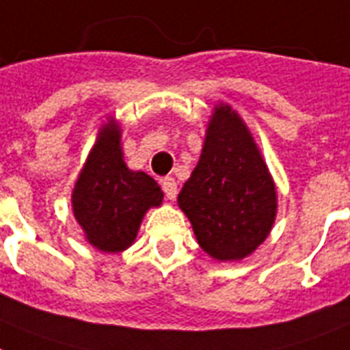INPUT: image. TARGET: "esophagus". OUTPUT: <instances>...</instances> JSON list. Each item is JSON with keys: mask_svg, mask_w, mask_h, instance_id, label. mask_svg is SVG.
<instances>
[{"mask_svg": "<svg viewBox=\"0 0 350 350\" xmlns=\"http://www.w3.org/2000/svg\"><path fill=\"white\" fill-rule=\"evenodd\" d=\"M161 189H163L169 200H174L176 194H178V183H176L174 178H163L161 180Z\"/></svg>", "mask_w": 350, "mask_h": 350, "instance_id": "esophagus-1", "label": "esophagus"}]
</instances>
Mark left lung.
<instances>
[{
  "instance_id": "left-lung-1",
  "label": "left lung",
  "mask_w": 350,
  "mask_h": 350,
  "mask_svg": "<svg viewBox=\"0 0 350 350\" xmlns=\"http://www.w3.org/2000/svg\"><path fill=\"white\" fill-rule=\"evenodd\" d=\"M204 254L243 260L266 241L277 217V187L248 126L232 106L212 111L200 161L178 194Z\"/></svg>"
}]
</instances>
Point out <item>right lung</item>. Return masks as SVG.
Segmentation results:
<instances>
[{
  "mask_svg": "<svg viewBox=\"0 0 350 350\" xmlns=\"http://www.w3.org/2000/svg\"><path fill=\"white\" fill-rule=\"evenodd\" d=\"M163 203V192L149 174L124 161L122 127L109 116L98 127L72 190V208L84 239L104 254H118L135 243L147 210Z\"/></svg>",
  "mask_w": 350,
  "mask_h": 350,
  "instance_id": "1",
  "label": "right lung"
}]
</instances>
